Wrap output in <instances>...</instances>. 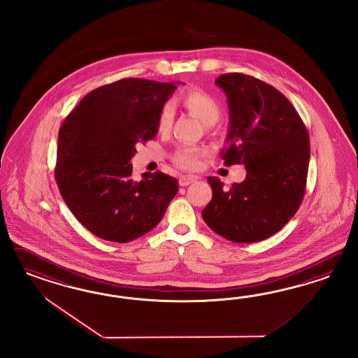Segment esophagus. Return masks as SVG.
<instances>
[{"label":"esophagus","mask_w":358,"mask_h":358,"mask_svg":"<svg viewBox=\"0 0 358 358\" xmlns=\"http://www.w3.org/2000/svg\"><path fill=\"white\" fill-rule=\"evenodd\" d=\"M195 181H196V177H194V176H182L180 178V185L181 186H187V185L193 184Z\"/></svg>","instance_id":"esophagus-1"}]
</instances>
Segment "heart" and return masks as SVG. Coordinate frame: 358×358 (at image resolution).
<instances>
[{"label": "heart", "instance_id": "obj_1", "mask_svg": "<svg viewBox=\"0 0 358 358\" xmlns=\"http://www.w3.org/2000/svg\"><path fill=\"white\" fill-rule=\"evenodd\" d=\"M181 103L192 114H194L203 124L211 126L217 122L220 115V106L217 99L211 97L205 90L199 87H190L180 97ZM174 111L171 103H165L157 118V127L160 131H168L173 122ZM203 152L192 145H185L174 153V163L184 169H195L201 163V156Z\"/></svg>", "mask_w": 358, "mask_h": 358}]
</instances>
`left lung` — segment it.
Listing matches in <instances>:
<instances>
[{
  "label": "left lung",
  "mask_w": 358,
  "mask_h": 358,
  "mask_svg": "<svg viewBox=\"0 0 358 358\" xmlns=\"http://www.w3.org/2000/svg\"><path fill=\"white\" fill-rule=\"evenodd\" d=\"M227 96L229 131L224 165L243 164L247 177L226 190L208 177L213 198L202 217L217 235L235 243L271 238L302 203L310 138L290 101L256 77L227 73L215 81Z\"/></svg>",
  "instance_id": "obj_1"
}]
</instances>
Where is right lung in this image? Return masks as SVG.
<instances>
[{
    "label": "right lung",
    "instance_id": "1",
    "mask_svg": "<svg viewBox=\"0 0 358 358\" xmlns=\"http://www.w3.org/2000/svg\"><path fill=\"white\" fill-rule=\"evenodd\" d=\"M176 84L122 78L87 93L62 124L55 178L72 214L98 238H141L177 194L173 177L147 172L138 182L130 164L136 143L156 136L159 113Z\"/></svg>",
    "mask_w": 358,
    "mask_h": 358
}]
</instances>
